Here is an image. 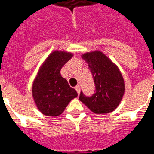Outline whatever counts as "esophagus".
<instances>
[{
  "label": "esophagus",
  "mask_w": 154,
  "mask_h": 154,
  "mask_svg": "<svg viewBox=\"0 0 154 154\" xmlns=\"http://www.w3.org/2000/svg\"><path fill=\"white\" fill-rule=\"evenodd\" d=\"M75 90H76V92H78L79 95V93H80V85H78L77 86L75 87Z\"/></svg>",
  "instance_id": "obj_1"
}]
</instances>
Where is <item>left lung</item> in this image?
<instances>
[{"label": "left lung", "instance_id": "left-lung-1", "mask_svg": "<svg viewBox=\"0 0 154 154\" xmlns=\"http://www.w3.org/2000/svg\"><path fill=\"white\" fill-rule=\"evenodd\" d=\"M82 58L89 65L95 93L86 96L81 91L79 100L94 113L112 112L119 106L125 90L124 80L119 69L101 51L87 52Z\"/></svg>", "mask_w": 154, "mask_h": 154}]
</instances>
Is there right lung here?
Here are the masks:
<instances>
[{
  "label": "right lung",
  "instance_id": "add662e5",
  "mask_svg": "<svg viewBox=\"0 0 154 154\" xmlns=\"http://www.w3.org/2000/svg\"><path fill=\"white\" fill-rule=\"evenodd\" d=\"M72 54L55 51L48 57L39 69L32 85V95L40 112L48 116H58L69 102L77 97L75 89L62 77L61 69Z\"/></svg>",
  "mask_w": 154,
  "mask_h": 154
}]
</instances>
